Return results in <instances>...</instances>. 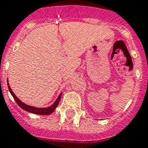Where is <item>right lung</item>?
Returning a JSON list of instances; mask_svg holds the SVG:
<instances>
[{
    "mask_svg": "<svg viewBox=\"0 0 148 148\" xmlns=\"http://www.w3.org/2000/svg\"><path fill=\"white\" fill-rule=\"evenodd\" d=\"M8 87L9 90H10V94H11V95L13 96V97H14V99L15 100V101L17 102V104L19 105V107H21L23 110H26L27 112L32 113V114H36L48 115L52 114V113L54 111V110H55V108L58 107L60 97H61V95H62V93H60V95H59V96L58 97V98H57V100L54 101V103H53L51 106L48 107V108H36V107H33V106L27 105L26 103H23L21 101H20L19 99H18V97L14 94V92H13L12 90H11V88H10V85H9V83H8Z\"/></svg>",
    "mask_w": 148,
    "mask_h": 148,
    "instance_id": "right-lung-1",
    "label": "right lung"
}]
</instances>
